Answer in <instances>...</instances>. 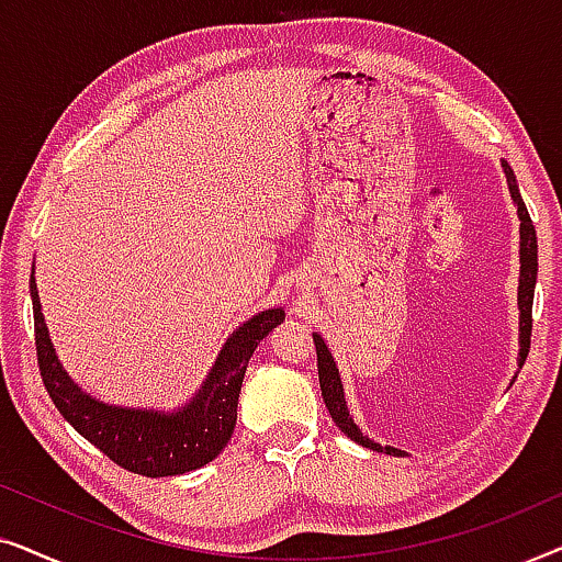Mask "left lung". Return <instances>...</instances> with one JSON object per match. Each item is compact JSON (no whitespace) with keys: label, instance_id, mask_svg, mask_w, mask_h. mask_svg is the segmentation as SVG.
Masks as SVG:
<instances>
[{"label":"left lung","instance_id":"8db88e82","mask_svg":"<svg viewBox=\"0 0 562 562\" xmlns=\"http://www.w3.org/2000/svg\"><path fill=\"white\" fill-rule=\"evenodd\" d=\"M504 173H506V183H509L512 199L517 204V214H519V294H517V304H519V368L525 366L527 352H529V337H532V299H535V283H537V235H535V225L529 220V212L525 202H521L519 187H517V176L506 164ZM314 348H317V368H319V389H322V398H325L329 417L337 427L342 429L350 440H356L363 448L386 452V456H404V450L391 448V445L373 442L371 437H366L360 432L356 422H352L348 404H345V391H342V381H340V371H337L333 352L327 350L325 340L319 335H314Z\"/></svg>","mask_w":562,"mask_h":562}]
</instances>
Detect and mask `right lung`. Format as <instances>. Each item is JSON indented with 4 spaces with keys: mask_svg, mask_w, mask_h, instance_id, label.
Segmentation results:
<instances>
[{
    "mask_svg": "<svg viewBox=\"0 0 562 562\" xmlns=\"http://www.w3.org/2000/svg\"><path fill=\"white\" fill-rule=\"evenodd\" d=\"M35 314V350L45 389L58 412L91 445L130 473L164 479L212 463L233 437L245 368L263 337L286 319L281 306L266 310L237 327L222 345L210 375L194 398L173 412L130 409L104 404L79 389L64 371L41 310L35 276H30Z\"/></svg>",
    "mask_w": 562,
    "mask_h": 562,
    "instance_id": "right-lung-1",
    "label": "right lung"
}]
</instances>
